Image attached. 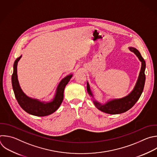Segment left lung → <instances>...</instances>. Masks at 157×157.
Masks as SVG:
<instances>
[{
	"label": "left lung",
	"mask_w": 157,
	"mask_h": 157,
	"mask_svg": "<svg viewBox=\"0 0 157 157\" xmlns=\"http://www.w3.org/2000/svg\"><path fill=\"white\" fill-rule=\"evenodd\" d=\"M129 49L131 52H134L138 57L139 59L142 62L141 70L136 85L131 93L124 98L113 100L109 101L105 105H101V104L97 101H94L95 106L103 112L113 115L126 112L135 105V103L139 100L142 93L145 81V62L137 49L133 47H130ZM87 90L90 95H92L88 82L87 83Z\"/></svg>",
	"instance_id": "1"
}]
</instances>
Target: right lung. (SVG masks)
<instances>
[{
    "label": "right lung",
    "mask_w": 157,
    "mask_h": 157,
    "mask_svg": "<svg viewBox=\"0 0 157 157\" xmlns=\"http://www.w3.org/2000/svg\"><path fill=\"white\" fill-rule=\"evenodd\" d=\"M21 56L17 58L13 65V72L12 76V83L16 99L20 106L29 114L37 117H45L55 112L60 106L63 99V92L66 85L70 81L72 75L65 77L60 82L55 98L49 103L40 102L27 97L21 90L17 78V64Z\"/></svg>",
    "instance_id": "obj_1"
}]
</instances>
